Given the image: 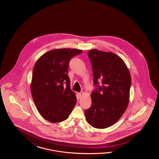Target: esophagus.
<instances>
[{
  "mask_svg": "<svg viewBox=\"0 0 159 159\" xmlns=\"http://www.w3.org/2000/svg\"><path fill=\"white\" fill-rule=\"evenodd\" d=\"M83 93H84V92H83V91H81L80 93H78V95H79V96L81 97V96H82V94H83Z\"/></svg>",
  "mask_w": 159,
  "mask_h": 159,
  "instance_id": "obj_1",
  "label": "esophagus"
}]
</instances>
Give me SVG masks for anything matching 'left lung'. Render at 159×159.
<instances>
[{
  "instance_id": "8db88e82",
  "label": "left lung",
  "mask_w": 159,
  "mask_h": 159,
  "mask_svg": "<svg viewBox=\"0 0 159 159\" xmlns=\"http://www.w3.org/2000/svg\"><path fill=\"white\" fill-rule=\"evenodd\" d=\"M88 56L95 89L91 93V107L84 110V114L92 127L106 129L118 122L125 112L131 77L125 62L115 53L92 49Z\"/></svg>"
}]
</instances>
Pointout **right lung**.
<instances>
[{
  "label": "right lung",
  "instance_id": "add662e5",
  "mask_svg": "<svg viewBox=\"0 0 159 159\" xmlns=\"http://www.w3.org/2000/svg\"><path fill=\"white\" fill-rule=\"evenodd\" d=\"M82 51L60 49L48 52L34 66L30 90L41 116L52 123L68 118L76 104L68 76L69 62Z\"/></svg>",
  "mask_w": 159,
  "mask_h": 159
}]
</instances>
